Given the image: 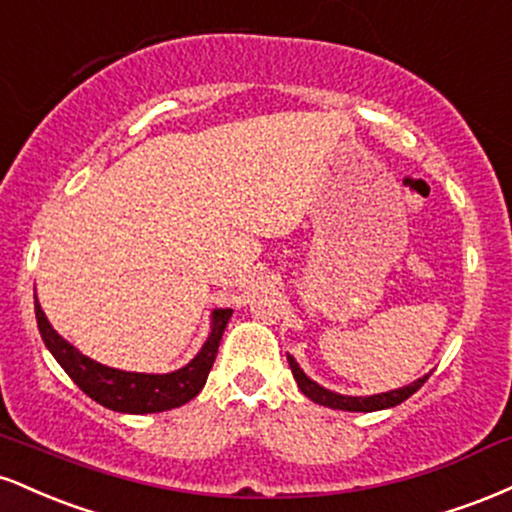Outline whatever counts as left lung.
Listing matches in <instances>:
<instances>
[{
    "label": "left lung",
    "instance_id": "1",
    "mask_svg": "<svg viewBox=\"0 0 512 512\" xmlns=\"http://www.w3.org/2000/svg\"><path fill=\"white\" fill-rule=\"evenodd\" d=\"M286 358H289V366H291L293 378H296V383H298V387H301V392H303L305 397L313 399L315 404H322V407L342 409V411H378V409L397 407V404H402L404 399H409L428 380V375H424V378L414 380V383L407 385V387H399V390L383 392V395L349 397V395H339V392L325 390V387L317 385L315 380H310L308 375L303 373V368L298 366L296 358H293V356H286Z\"/></svg>",
    "mask_w": 512,
    "mask_h": 512
}]
</instances>
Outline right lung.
Here are the masks:
<instances>
[{
  "mask_svg": "<svg viewBox=\"0 0 512 512\" xmlns=\"http://www.w3.org/2000/svg\"><path fill=\"white\" fill-rule=\"evenodd\" d=\"M231 308H219L211 313V332L199 354L192 358L187 366L173 373H129V370H117L103 363L93 361L74 349L67 339L52 330L40 303L35 301V320H38L40 337L55 361L64 368V373L74 380L88 397L96 399L105 409L122 411V414H156V411H168L180 407V404L195 399L202 392L211 366L216 361L223 330L231 320Z\"/></svg>",
  "mask_w": 512,
  "mask_h": 512,
  "instance_id": "obj_1",
  "label": "right lung"
}]
</instances>
